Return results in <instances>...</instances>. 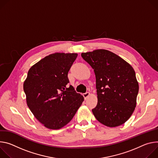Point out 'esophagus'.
I'll return each instance as SVG.
<instances>
[{"instance_id": "esophagus-1", "label": "esophagus", "mask_w": 158, "mask_h": 158, "mask_svg": "<svg viewBox=\"0 0 158 158\" xmlns=\"http://www.w3.org/2000/svg\"><path fill=\"white\" fill-rule=\"evenodd\" d=\"M90 95V93L89 92H86V93H85V94H83V95L85 99H86L87 98H88V97H89Z\"/></svg>"}]
</instances>
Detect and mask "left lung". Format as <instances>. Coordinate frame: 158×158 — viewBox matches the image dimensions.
I'll use <instances>...</instances> for the list:
<instances>
[{
  "label": "left lung",
  "mask_w": 158,
  "mask_h": 158,
  "mask_svg": "<svg viewBox=\"0 0 158 158\" xmlns=\"http://www.w3.org/2000/svg\"><path fill=\"white\" fill-rule=\"evenodd\" d=\"M81 55L95 74L98 103L92 109L94 116L108 127L124 124L136 106L139 84L134 69L108 50L97 49Z\"/></svg>",
  "instance_id": "8db88e82"
}]
</instances>
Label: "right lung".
Here are the masks:
<instances>
[{
  "mask_svg": "<svg viewBox=\"0 0 158 158\" xmlns=\"http://www.w3.org/2000/svg\"><path fill=\"white\" fill-rule=\"evenodd\" d=\"M77 53L56 52L29 70L24 82L28 107L46 127L59 129L71 121L84 98L69 85L68 73Z\"/></svg>",
  "mask_w": 158,
  "mask_h": 158,
  "instance_id": "add662e5",
  "label": "right lung"
}]
</instances>
